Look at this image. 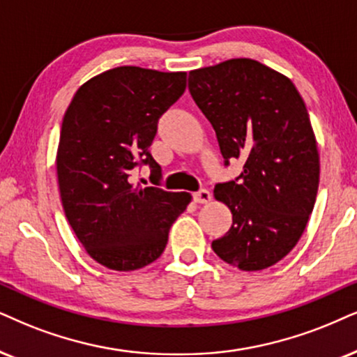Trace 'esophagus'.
Listing matches in <instances>:
<instances>
[{
  "label": "esophagus",
  "mask_w": 357,
  "mask_h": 357,
  "mask_svg": "<svg viewBox=\"0 0 357 357\" xmlns=\"http://www.w3.org/2000/svg\"><path fill=\"white\" fill-rule=\"evenodd\" d=\"M211 192L207 191V189H201L199 192L192 194V199L194 202H197V204H207V202L211 201Z\"/></svg>",
  "instance_id": "esophagus-1"
}]
</instances>
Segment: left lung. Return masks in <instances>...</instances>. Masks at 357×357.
Listing matches in <instances>:
<instances>
[{
	"label": "left lung",
	"instance_id": "left-lung-1",
	"mask_svg": "<svg viewBox=\"0 0 357 357\" xmlns=\"http://www.w3.org/2000/svg\"><path fill=\"white\" fill-rule=\"evenodd\" d=\"M188 82L225 163L243 160L237 181L214 189L232 225L212 250L245 272L272 267L298 243L317 201L319 151L303 98L287 75L247 57L191 70Z\"/></svg>",
	"mask_w": 357,
	"mask_h": 357
}]
</instances>
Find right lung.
<instances>
[{
    "mask_svg": "<svg viewBox=\"0 0 357 357\" xmlns=\"http://www.w3.org/2000/svg\"><path fill=\"white\" fill-rule=\"evenodd\" d=\"M184 89L186 72L121 66L80 85L67 107L56 156L61 202L75 237L103 267L132 272L155 261L192 199L132 179L138 163L161 176L148 148Z\"/></svg>",
    "mask_w": 357,
    "mask_h": 357,
    "instance_id": "obj_1",
    "label": "right lung"
}]
</instances>
